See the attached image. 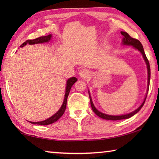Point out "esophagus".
Wrapping results in <instances>:
<instances>
[{"mask_svg":"<svg viewBox=\"0 0 159 159\" xmlns=\"http://www.w3.org/2000/svg\"><path fill=\"white\" fill-rule=\"evenodd\" d=\"M79 76L80 78H82L83 79H87L88 77L90 76V73L87 69H83L79 72Z\"/></svg>","mask_w":159,"mask_h":159,"instance_id":"1","label":"esophagus"}]
</instances>
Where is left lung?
Masks as SVG:
<instances>
[{
    "label": "left lung",
    "instance_id": "obj_1",
    "mask_svg": "<svg viewBox=\"0 0 159 159\" xmlns=\"http://www.w3.org/2000/svg\"><path fill=\"white\" fill-rule=\"evenodd\" d=\"M120 34H121L123 36V43L124 45H133L134 48H135L136 49H138L139 51H140L141 53L142 54V56L145 60V62H146L147 65V71H148V90H149V82H150V76H151V71H150V65H149V60L147 57L146 55H145L144 51V48L143 46H142V43L140 41H138V39H134V38H132L130 35H129L127 32L125 31H120ZM147 94L146 95V98H145L143 102V103L141 104V106L139 107L138 109H137L135 111H134L133 112L130 113V114H125V115H121V116H111V115H107L105 114H103L100 111H99L98 109H97L94 104L93 103L92 99L90 98V93H89V97H90V104H91V107H92L93 111L95 113V114L98 116L99 117H100L102 118H104V119L106 120H122V119H126V118H129L131 116H133V115H134L136 113H138L139 110L142 109V107H143L145 100H146Z\"/></svg>",
    "mask_w": 159,
    "mask_h": 159
}]
</instances>
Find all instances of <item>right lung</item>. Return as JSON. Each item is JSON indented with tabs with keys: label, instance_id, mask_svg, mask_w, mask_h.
I'll use <instances>...</instances> for the list:
<instances>
[{
	"label": "right lung",
	"instance_id": "add662e5",
	"mask_svg": "<svg viewBox=\"0 0 159 159\" xmlns=\"http://www.w3.org/2000/svg\"><path fill=\"white\" fill-rule=\"evenodd\" d=\"M51 39V35H48V36H41L39 38H37V39H32V40H27L25 43H23L22 44L20 45V47H24L27 43L29 44H35V43H45V42H48ZM77 81V79L75 77L70 78V79L67 80L66 82V93H65V96H64V99L62 104V106L61 107L60 109L55 114H54L50 118H48L47 120H45L43 121H40V122H31L32 124H38V125H47L49 124H52V123H55V121L60 118V117L64 114V111H65L66 107V102H67V98H68V95L70 92V90H71V86L74 84V83Z\"/></svg>",
	"mask_w": 159,
	"mask_h": 159
}]
</instances>
